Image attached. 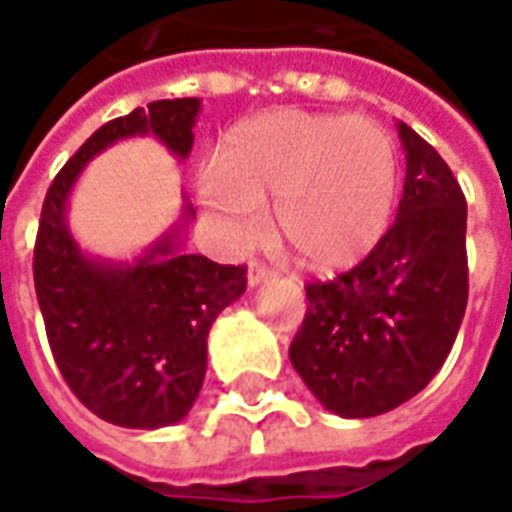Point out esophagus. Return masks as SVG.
<instances>
[{
	"mask_svg": "<svg viewBox=\"0 0 512 512\" xmlns=\"http://www.w3.org/2000/svg\"><path fill=\"white\" fill-rule=\"evenodd\" d=\"M274 272L269 269V266H263V263H252L249 266V286L255 289V286H260V283H266V280H272Z\"/></svg>",
	"mask_w": 512,
	"mask_h": 512,
	"instance_id": "obj_1",
	"label": "esophagus"
}]
</instances>
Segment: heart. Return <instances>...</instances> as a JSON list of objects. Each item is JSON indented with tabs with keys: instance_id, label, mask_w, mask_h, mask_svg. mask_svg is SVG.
<instances>
[{
	"instance_id": "obj_1",
	"label": "heart",
	"mask_w": 512,
	"mask_h": 512,
	"mask_svg": "<svg viewBox=\"0 0 512 512\" xmlns=\"http://www.w3.org/2000/svg\"><path fill=\"white\" fill-rule=\"evenodd\" d=\"M203 192L238 232L274 198V229L294 257L311 272H343L391 226L399 150L362 115L274 110L226 133Z\"/></svg>"
}]
</instances>
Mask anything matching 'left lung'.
I'll return each mask as SVG.
<instances>
[{
	"mask_svg": "<svg viewBox=\"0 0 512 512\" xmlns=\"http://www.w3.org/2000/svg\"><path fill=\"white\" fill-rule=\"evenodd\" d=\"M405 186L377 249L331 283H309L289 360L331 414L368 419L416 397L448 360L467 306V203L425 138L397 124Z\"/></svg>",
	"mask_w": 512,
	"mask_h": 512,
	"instance_id": "left-lung-1",
	"label": "left lung"
}]
</instances>
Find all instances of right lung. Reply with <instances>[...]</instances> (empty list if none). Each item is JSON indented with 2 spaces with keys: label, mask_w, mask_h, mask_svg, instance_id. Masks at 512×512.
I'll return each instance as SVG.
<instances>
[{
  "label": "right lung",
  "mask_w": 512,
  "mask_h": 512,
  "mask_svg": "<svg viewBox=\"0 0 512 512\" xmlns=\"http://www.w3.org/2000/svg\"><path fill=\"white\" fill-rule=\"evenodd\" d=\"M201 98H164L98 127L47 189L33 249L36 297L47 340L70 391L104 422L155 431L181 422L206 377L215 317L246 291L243 266L186 255L181 218L135 260L87 255L67 223L70 192L98 152L152 135L189 158Z\"/></svg>",
  "instance_id": "right-lung-1"
}]
</instances>
